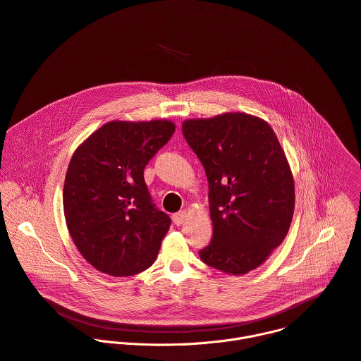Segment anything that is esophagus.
Here are the masks:
<instances>
[{
    "label": "esophagus",
    "mask_w": 361,
    "mask_h": 361,
    "mask_svg": "<svg viewBox=\"0 0 361 361\" xmlns=\"http://www.w3.org/2000/svg\"><path fill=\"white\" fill-rule=\"evenodd\" d=\"M185 218H187V212L185 211H180V212L173 215V221H174L176 225H181L185 221Z\"/></svg>",
    "instance_id": "34e87169"
}]
</instances>
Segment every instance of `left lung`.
<instances>
[{
	"mask_svg": "<svg viewBox=\"0 0 361 361\" xmlns=\"http://www.w3.org/2000/svg\"><path fill=\"white\" fill-rule=\"evenodd\" d=\"M183 135L209 190L214 233L200 258L226 275H245L283 243L293 218L295 181L285 152L268 122L243 111L187 118Z\"/></svg>",
	"mask_w": 361,
	"mask_h": 361,
	"instance_id": "8db88e82",
	"label": "left lung"
}]
</instances>
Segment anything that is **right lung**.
Returning a JSON list of instances; mask_svg holds the SVG:
<instances>
[{"label":"right lung","instance_id":"add662e5","mask_svg":"<svg viewBox=\"0 0 361 361\" xmlns=\"http://www.w3.org/2000/svg\"><path fill=\"white\" fill-rule=\"evenodd\" d=\"M174 132L167 118L111 120L75 150L63 214L73 244L99 272L132 276L154 262L171 221L153 204L145 167Z\"/></svg>","mask_w":361,"mask_h":361}]
</instances>
